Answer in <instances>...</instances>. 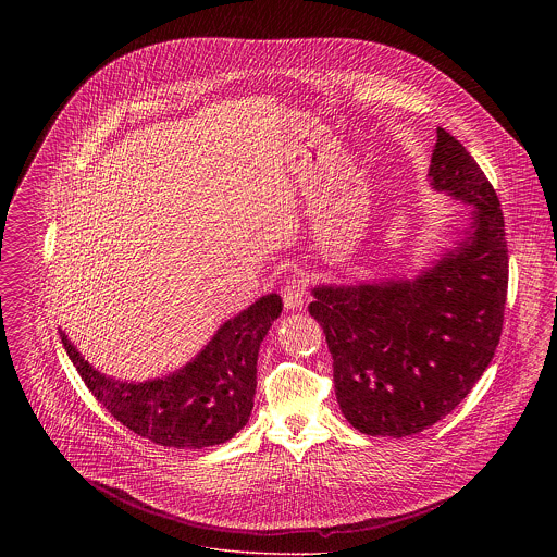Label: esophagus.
Segmentation results:
<instances>
[{
	"instance_id": "obj_1",
	"label": "esophagus",
	"mask_w": 557,
	"mask_h": 557,
	"mask_svg": "<svg viewBox=\"0 0 557 557\" xmlns=\"http://www.w3.org/2000/svg\"><path fill=\"white\" fill-rule=\"evenodd\" d=\"M283 302L287 311H298L307 302V292H305V278L300 274H294L285 287H283Z\"/></svg>"
}]
</instances>
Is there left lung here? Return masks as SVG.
Wrapping results in <instances>:
<instances>
[{"label": "left lung", "mask_w": 557, "mask_h": 557, "mask_svg": "<svg viewBox=\"0 0 557 557\" xmlns=\"http://www.w3.org/2000/svg\"><path fill=\"white\" fill-rule=\"evenodd\" d=\"M429 184L470 206L453 248L416 276L318 285L309 313L334 360V393L367 435L407 437L448 416L476 386L499 343L508 246L499 199L476 160L444 128Z\"/></svg>", "instance_id": "8db88e82"}]
</instances>
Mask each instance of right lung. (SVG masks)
I'll use <instances>...</instances> for the list:
<instances>
[{
	"instance_id": "1",
	"label": "right lung",
	"mask_w": 557,
	"mask_h": 557,
	"mask_svg": "<svg viewBox=\"0 0 557 557\" xmlns=\"http://www.w3.org/2000/svg\"><path fill=\"white\" fill-rule=\"evenodd\" d=\"M281 311V296L259 298L227 319L190 362L146 382H122L100 373L66 332L60 336L81 380L115 420L159 446L201 450L225 444L248 422L259 345Z\"/></svg>"
}]
</instances>
